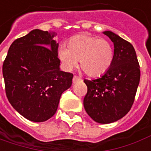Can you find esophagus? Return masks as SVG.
I'll return each instance as SVG.
<instances>
[{"mask_svg": "<svg viewBox=\"0 0 151 151\" xmlns=\"http://www.w3.org/2000/svg\"><path fill=\"white\" fill-rule=\"evenodd\" d=\"M80 80H81V78L78 77V76H74L73 83H76V82H77L78 81H80Z\"/></svg>", "mask_w": 151, "mask_h": 151, "instance_id": "34e87169", "label": "esophagus"}]
</instances>
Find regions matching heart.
Listing matches in <instances>:
<instances>
[{"label": "heart", "instance_id": "1", "mask_svg": "<svg viewBox=\"0 0 151 151\" xmlns=\"http://www.w3.org/2000/svg\"><path fill=\"white\" fill-rule=\"evenodd\" d=\"M58 56L66 70L75 68L80 61V66L87 76L98 77L112 66L114 50L108 40L82 34L70 38L67 47H60Z\"/></svg>", "mask_w": 151, "mask_h": 151}]
</instances>
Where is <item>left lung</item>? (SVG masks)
I'll list each match as a JSON object with an SVG mask.
<instances>
[{
    "instance_id": "8db88e82",
    "label": "left lung",
    "mask_w": 151,
    "mask_h": 151,
    "mask_svg": "<svg viewBox=\"0 0 151 151\" xmlns=\"http://www.w3.org/2000/svg\"><path fill=\"white\" fill-rule=\"evenodd\" d=\"M114 45V60L100 78L85 80L87 93L84 99L86 113L93 121L112 123L130 111L139 86L141 71L133 46L112 31H104Z\"/></svg>"
}]
</instances>
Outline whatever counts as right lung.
I'll list each match as a JSON object with an SVG mask.
<instances>
[{
  "mask_svg": "<svg viewBox=\"0 0 151 151\" xmlns=\"http://www.w3.org/2000/svg\"><path fill=\"white\" fill-rule=\"evenodd\" d=\"M54 32L34 29L10 45L2 73L10 104L28 120H48L58 110L62 93L73 75L60 70Z\"/></svg>",
  "mask_w": 151,
  "mask_h": 151,
  "instance_id": "right-lung-1",
  "label": "right lung"
}]
</instances>
